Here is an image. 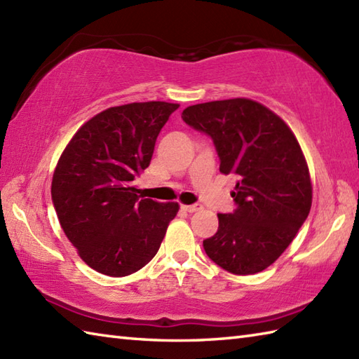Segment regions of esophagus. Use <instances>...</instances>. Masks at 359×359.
I'll list each match as a JSON object with an SVG mask.
<instances>
[{"mask_svg": "<svg viewBox=\"0 0 359 359\" xmlns=\"http://www.w3.org/2000/svg\"><path fill=\"white\" fill-rule=\"evenodd\" d=\"M182 208H184L188 212H196V211H199L202 207H201V205H197V203H193V205H182Z\"/></svg>", "mask_w": 359, "mask_h": 359, "instance_id": "obj_1", "label": "esophagus"}]
</instances>
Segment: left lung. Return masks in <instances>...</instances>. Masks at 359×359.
Returning a JSON list of instances; mask_svg holds the SVG:
<instances>
[{
    "label": "left lung",
    "mask_w": 359,
    "mask_h": 359,
    "mask_svg": "<svg viewBox=\"0 0 359 359\" xmlns=\"http://www.w3.org/2000/svg\"><path fill=\"white\" fill-rule=\"evenodd\" d=\"M182 118L211 137L220 172L238 177L236 208L217 215L219 228L203 241L205 253L233 274L265 270L292 243L311 207L309 168L294 134L248 98L188 106Z\"/></svg>",
    "instance_id": "obj_1"
}]
</instances>
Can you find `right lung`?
Instances as JSON below:
<instances>
[{
	"mask_svg": "<svg viewBox=\"0 0 359 359\" xmlns=\"http://www.w3.org/2000/svg\"><path fill=\"white\" fill-rule=\"evenodd\" d=\"M177 108L147 102L106 109L75 133L58 160L50 194L60 225L83 261L106 276L147 265L177 215V203L143 199L134 185Z\"/></svg>",
	"mask_w": 359,
	"mask_h": 359,
	"instance_id": "add662e5",
	"label": "right lung"
}]
</instances>
